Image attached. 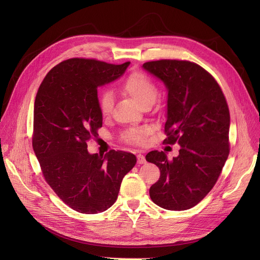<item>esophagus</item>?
<instances>
[{
    "mask_svg": "<svg viewBox=\"0 0 260 260\" xmlns=\"http://www.w3.org/2000/svg\"><path fill=\"white\" fill-rule=\"evenodd\" d=\"M137 159H138V163H139V165H144V163H146L145 157H144L142 154H138V155H137Z\"/></svg>",
    "mask_w": 260,
    "mask_h": 260,
    "instance_id": "1",
    "label": "esophagus"
}]
</instances>
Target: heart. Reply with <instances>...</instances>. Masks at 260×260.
<instances>
[{
    "instance_id": "obj_1",
    "label": "heart",
    "mask_w": 260,
    "mask_h": 260,
    "mask_svg": "<svg viewBox=\"0 0 260 260\" xmlns=\"http://www.w3.org/2000/svg\"><path fill=\"white\" fill-rule=\"evenodd\" d=\"M121 89L128 94L140 107L146 105L152 106L158 94V88L155 82L147 75L139 72L132 74L123 82ZM113 103V94L109 91H103L99 99V106L102 116H108L111 114ZM147 134V128H134L123 135V139L132 144H140L144 141Z\"/></svg>"
}]
</instances>
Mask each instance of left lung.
I'll return each mask as SVG.
<instances>
[{"mask_svg": "<svg viewBox=\"0 0 260 260\" xmlns=\"http://www.w3.org/2000/svg\"><path fill=\"white\" fill-rule=\"evenodd\" d=\"M142 68L167 87L165 142L180 145L179 155L172 160L165 152L145 156L160 169L149 196L162 209L184 211L207 196L228 159L229 107L215 79L193 62L160 60Z\"/></svg>", "mask_w": 260, "mask_h": 260, "instance_id": "8db88e82", "label": "left lung"}]
</instances>
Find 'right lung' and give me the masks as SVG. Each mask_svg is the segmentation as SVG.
Masks as SVG:
<instances>
[{
  "mask_svg": "<svg viewBox=\"0 0 260 260\" xmlns=\"http://www.w3.org/2000/svg\"><path fill=\"white\" fill-rule=\"evenodd\" d=\"M121 65L90 59L61 62L46 75L36 95L32 147L44 178L73 210L97 214L111 208L124 177L136 165L134 154H90L87 141L102 126L98 87L125 73Z\"/></svg>",
  "mask_w": 260,
  "mask_h": 260,
  "instance_id": "obj_1",
  "label": "right lung"
}]
</instances>
